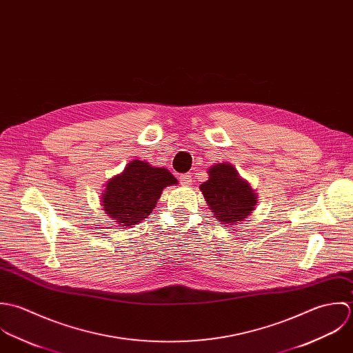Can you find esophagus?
<instances>
[{
	"instance_id": "34e87169",
	"label": "esophagus",
	"mask_w": 353,
	"mask_h": 353,
	"mask_svg": "<svg viewBox=\"0 0 353 353\" xmlns=\"http://www.w3.org/2000/svg\"><path fill=\"white\" fill-rule=\"evenodd\" d=\"M180 183L183 184V185H191V183H192V177H191V174L190 173H185V174H181L180 176Z\"/></svg>"
}]
</instances>
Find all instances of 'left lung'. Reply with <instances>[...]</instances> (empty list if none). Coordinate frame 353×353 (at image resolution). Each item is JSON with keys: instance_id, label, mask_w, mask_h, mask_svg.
<instances>
[{"instance_id": "1", "label": "left lung", "mask_w": 353, "mask_h": 353, "mask_svg": "<svg viewBox=\"0 0 353 353\" xmlns=\"http://www.w3.org/2000/svg\"><path fill=\"white\" fill-rule=\"evenodd\" d=\"M199 188L212 215L222 225L240 223L254 212L258 201L255 191L229 162L212 165L209 180Z\"/></svg>"}]
</instances>
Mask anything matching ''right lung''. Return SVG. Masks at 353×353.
Instances as JSON below:
<instances>
[{"instance_id":"right-lung-1","label":"right lung","mask_w":353,"mask_h":353,"mask_svg":"<svg viewBox=\"0 0 353 353\" xmlns=\"http://www.w3.org/2000/svg\"><path fill=\"white\" fill-rule=\"evenodd\" d=\"M177 183L168 169L134 159L123 173L108 181L101 202L110 218L131 228L152 212L165 187Z\"/></svg>"}]
</instances>
